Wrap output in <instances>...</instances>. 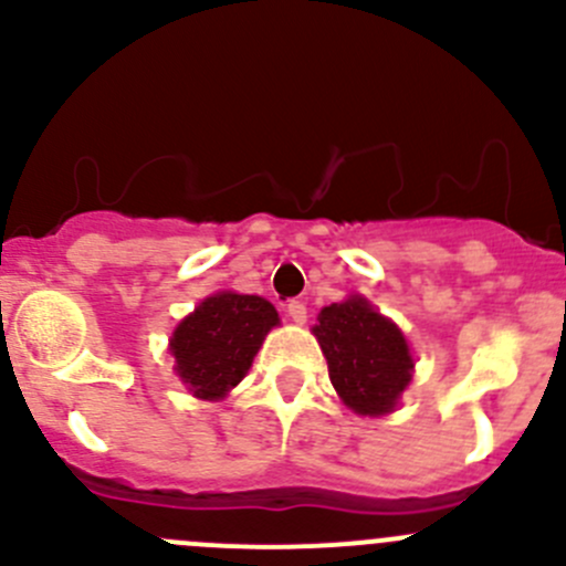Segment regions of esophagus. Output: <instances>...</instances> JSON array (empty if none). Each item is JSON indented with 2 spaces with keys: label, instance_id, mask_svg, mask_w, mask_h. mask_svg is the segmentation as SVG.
I'll return each instance as SVG.
<instances>
[{
  "label": "esophagus",
  "instance_id": "1",
  "mask_svg": "<svg viewBox=\"0 0 566 566\" xmlns=\"http://www.w3.org/2000/svg\"><path fill=\"white\" fill-rule=\"evenodd\" d=\"M284 312H287V317L293 319V323H306V304H304V301H287Z\"/></svg>",
  "mask_w": 566,
  "mask_h": 566
}]
</instances>
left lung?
I'll return each instance as SVG.
<instances>
[{"label":"left lung","mask_w":566,"mask_h":566,"mask_svg":"<svg viewBox=\"0 0 566 566\" xmlns=\"http://www.w3.org/2000/svg\"><path fill=\"white\" fill-rule=\"evenodd\" d=\"M317 319L312 331L347 408L361 416L389 413L413 369L402 331L364 298L325 306Z\"/></svg>","instance_id":"1"}]
</instances>
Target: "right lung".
<instances>
[{"instance_id": "right-lung-1", "label": "right lung", "mask_w": 566, "mask_h": 566, "mask_svg": "<svg viewBox=\"0 0 566 566\" xmlns=\"http://www.w3.org/2000/svg\"><path fill=\"white\" fill-rule=\"evenodd\" d=\"M276 323V310L260 295H210L175 328L177 375L193 397L221 399L241 384L251 358Z\"/></svg>"}]
</instances>
